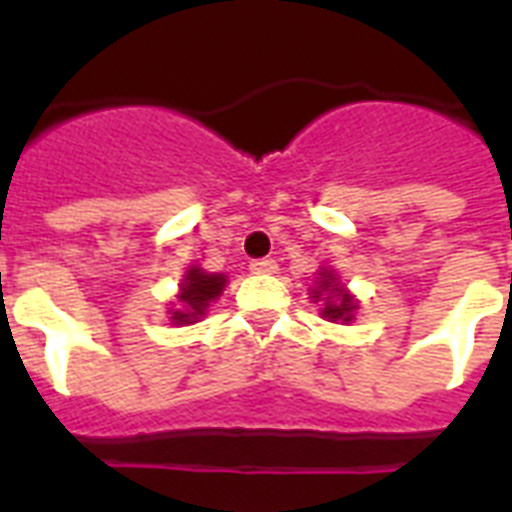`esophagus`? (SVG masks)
Listing matches in <instances>:
<instances>
[{"instance_id":"1","label":"esophagus","mask_w":512,"mask_h":512,"mask_svg":"<svg viewBox=\"0 0 512 512\" xmlns=\"http://www.w3.org/2000/svg\"><path fill=\"white\" fill-rule=\"evenodd\" d=\"M249 271L252 273H276L279 271V265H276V260H271V257H263V260H252Z\"/></svg>"}]
</instances>
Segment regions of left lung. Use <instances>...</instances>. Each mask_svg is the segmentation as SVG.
<instances>
[{
  "mask_svg": "<svg viewBox=\"0 0 512 512\" xmlns=\"http://www.w3.org/2000/svg\"><path fill=\"white\" fill-rule=\"evenodd\" d=\"M313 303H321V319L327 321H342L348 324L353 321V313L358 311L356 297L350 295L348 289L342 287L337 273L332 268H321L316 287L311 289Z\"/></svg>",
  "mask_w": 512,
  "mask_h": 512,
  "instance_id": "8db88e82",
  "label": "left lung"
}]
</instances>
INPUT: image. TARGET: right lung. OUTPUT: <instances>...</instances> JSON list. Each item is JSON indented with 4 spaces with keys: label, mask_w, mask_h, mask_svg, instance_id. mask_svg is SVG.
<instances>
[{
    "label": "right lung",
    "mask_w": 512,
    "mask_h": 512,
    "mask_svg": "<svg viewBox=\"0 0 512 512\" xmlns=\"http://www.w3.org/2000/svg\"><path fill=\"white\" fill-rule=\"evenodd\" d=\"M225 289V276L223 273H207L201 271L199 265H191L185 271V279L180 284V295H177V308L170 311L172 324L185 327V324H196L204 319L209 303L220 297Z\"/></svg>",
    "instance_id": "add662e5"
}]
</instances>
